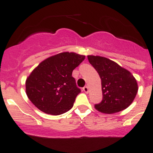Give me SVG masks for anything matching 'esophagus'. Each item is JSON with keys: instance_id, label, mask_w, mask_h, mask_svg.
Instances as JSON below:
<instances>
[{"instance_id": "obj_1", "label": "esophagus", "mask_w": 153, "mask_h": 153, "mask_svg": "<svg viewBox=\"0 0 153 153\" xmlns=\"http://www.w3.org/2000/svg\"><path fill=\"white\" fill-rule=\"evenodd\" d=\"M83 91H84L85 93H88V91H89L88 87V86H85V87L83 88Z\"/></svg>"}]
</instances>
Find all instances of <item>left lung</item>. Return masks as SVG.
I'll list each match as a JSON object with an SVG mask.
<instances>
[{"label": "left lung", "mask_w": 153, "mask_h": 153, "mask_svg": "<svg viewBox=\"0 0 153 153\" xmlns=\"http://www.w3.org/2000/svg\"><path fill=\"white\" fill-rule=\"evenodd\" d=\"M88 59L101 79L102 100L100 103L95 104V108L105 114L126 109L137 92V81L133 75L105 57L88 56Z\"/></svg>", "instance_id": "left-lung-1"}]
</instances>
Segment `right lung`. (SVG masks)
<instances>
[{
    "mask_svg": "<svg viewBox=\"0 0 153 153\" xmlns=\"http://www.w3.org/2000/svg\"><path fill=\"white\" fill-rule=\"evenodd\" d=\"M84 59L85 56L65 52L42 62L26 81V93L33 105L53 115L69 111L81 92L72 72Z\"/></svg>",
    "mask_w": 153,
    "mask_h": 153,
    "instance_id": "add662e5",
    "label": "right lung"
}]
</instances>
